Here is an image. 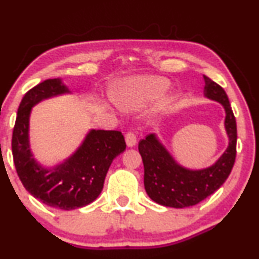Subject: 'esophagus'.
<instances>
[{"label":"esophagus","mask_w":259,"mask_h":259,"mask_svg":"<svg viewBox=\"0 0 259 259\" xmlns=\"http://www.w3.org/2000/svg\"><path fill=\"white\" fill-rule=\"evenodd\" d=\"M125 140H126L127 146H128V147H133L134 145L137 144V137H136V134H134V132H132V131H130V132L126 133Z\"/></svg>","instance_id":"34e87169"}]
</instances>
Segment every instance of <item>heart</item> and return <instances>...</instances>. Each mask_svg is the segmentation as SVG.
<instances>
[{
  "label": "heart",
  "mask_w": 259,
  "mask_h": 259,
  "mask_svg": "<svg viewBox=\"0 0 259 259\" xmlns=\"http://www.w3.org/2000/svg\"><path fill=\"white\" fill-rule=\"evenodd\" d=\"M168 82L161 77H138L122 84L119 101L127 107H139L164 95Z\"/></svg>",
  "instance_id": "1"
}]
</instances>
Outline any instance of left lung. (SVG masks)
I'll return each instance as SVG.
<instances>
[{
	"instance_id": "obj_1",
	"label": "left lung",
	"mask_w": 259,
	"mask_h": 259,
	"mask_svg": "<svg viewBox=\"0 0 259 259\" xmlns=\"http://www.w3.org/2000/svg\"><path fill=\"white\" fill-rule=\"evenodd\" d=\"M205 97L215 100L225 108V128L229 147L218 161L210 167L190 171L173 160L154 134L139 143V153L144 162V185L148 197L168 207L193 206L211 196L221 187L232 171L236 160L237 125L231 105L223 87L204 75Z\"/></svg>"
}]
</instances>
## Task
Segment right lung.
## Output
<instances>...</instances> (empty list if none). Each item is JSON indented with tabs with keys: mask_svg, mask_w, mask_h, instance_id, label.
Wrapping results in <instances>:
<instances>
[{
	"mask_svg": "<svg viewBox=\"0 0 259 259\" xmlns=\"http://www.w3.org/2000/svg\"><path fill=\"white\" fill-rule=\"evenodd\" d=\"M60 79H48L24 94L13 130L12 151L17 176L31 196L61 210L86 206L101 193L113 159L126 150L119 131L92 130L75 153L55 168L41 167L31 157L28 141L30 109L42 99L68 93Z\"/></svg>",
	"mask_w": 259,
	"mask_h": 259,
	"instance_id": "add662e5",
	"label": "right lung"
}]
</instances>
